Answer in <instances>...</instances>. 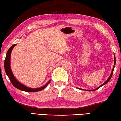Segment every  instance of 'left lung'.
Segmentation results:
<instances>
[{
  "instance_id": "left-lung-1",
  "label": "left lung",
  "mask_w": 121,
  "mask_h": 121,
  "mask_svg": "<svg viewBox=\"0 0 121 121\" xmlns=\"http://www.w3.org/2000/svg\"><path fill=\"white\" fill-rule=\"evenodd\" d=\"M115 64H116V58H115V55H114V66H113V68H112V72H111V73H110V76L109 77V78H108V79L105 82H104V83H103V84L101 85H100V86H99V87H98V88H95V89H94V90H84V89H82V88H79V89H80V90H84V91H96V90H98L99 88H100L101 87V86H104V85L105 84H107V83L109 82V81L110 80V79H111V78H112V73H113V71H114V68H115Z\"/></svg>"
}]
</instances>
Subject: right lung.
Masks as SVG:
<instances>
[{
  "instance_id": "1",
  "label": "right lung",
  "mask_w": 121,
  "mask_h": 121,
  "mask_svg": "<svg viewBox=\"0 0 121 121\" xmlns=\"http://www.w3.org/2000/svg\"><path fill=\"white\" fill-rule=\"evenodd\" d=\"M17 44H15L13 45L12 46H11L10 47V48L8 50L7 52L6 53V58L4 62V68H5V72L6 73L7 76H8V77H9V79L10 80L11 83L13 84V86H14L15 88L19 89V90H20L21 91H25V92H39V91H42V90H43V89L46 87L48 86V85L50 83V80H49L46 84L44 85L43 86L41 87L33 88L28 87L26 86L25 85L21 84V82H20L19 81L16 79L15 76H14L11 68V55L12 51L13 48Z\"/></svg>"
}]
</instances>
